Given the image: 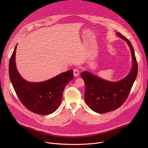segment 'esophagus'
Listing matches in <instances>:
<instances>
[{
  "mask_svg": "<svg viewBox=\"0 0 148 148\" xmlns=\"http://www.w3.org/2000/svg\"><path fill=\"white\" fill-rule=\"evenodd\" d=\"M79 74V71L78 69H74V75L75 77H78Z\"/></svg>",
  "mask_w": 148,
  "mask_h": 148,
  "instance_id": "esophagus-1",
  "label": "esophagus"
}]
</instances>
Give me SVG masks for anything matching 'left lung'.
I'll list each match as a JSON object with an SVG mask.
<instances>
[{"instance_id":"obj_1","label":"left lung","mask_w":148,"mask_h":148,"mask_svg":"<svg viewBox=\"0 0 148 148\" xmlns=\"http://www.w3.org/2000/svg\"><path fill=\"white\" fill-rule=\"evenodd\" d=\"M116 34L127 43L131 50L132 66L129 74L118 81L104 79L88 71L81 74L85 82V101L90 109L97 113L108 112L120 107L130 94L137 77L138 64L133 46L120 33Z\"/></svg>"}]
</instances>
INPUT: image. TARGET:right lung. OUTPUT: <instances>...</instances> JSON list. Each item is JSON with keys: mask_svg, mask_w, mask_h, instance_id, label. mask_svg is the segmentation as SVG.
<instances>
[{"mask_svg": "<svg viewBox=\"0 0 148 148\" xmlns=\"http://www.w3.org/2000/svg\"><path fill=\"white\" fill-rule=\"evenodd\" d=\"M16 45L10 57L9 73L14 91L27 109L45 115L56 111L61 104L62 94L67 84L73 79V70L62 73L48 80L30 82L19 74L16 64Z\"/></svg>", "mask_w": 148, "mask_h": 148, "instance_id": "right-lung-1", "label": "right lung"}]
</instances>
